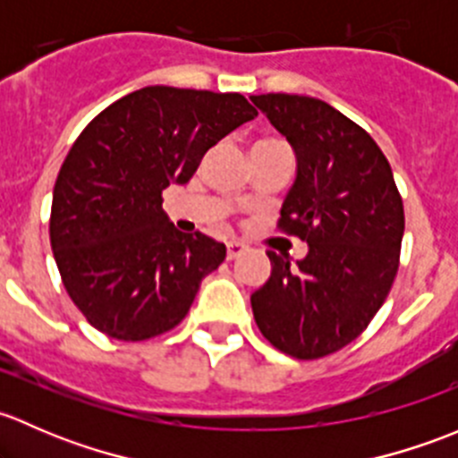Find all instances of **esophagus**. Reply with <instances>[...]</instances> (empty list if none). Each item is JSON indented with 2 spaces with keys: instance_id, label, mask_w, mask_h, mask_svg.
<instances>
[{
  "instance_id": "1",
  "label": "esophagus",
  "mask_w": 458,
  "mask_h": 458,
  "mask_svg": "<svg viewBox=\"0 0 458 458\" xmlns=\"http://www.w3.org/2000/svg\"><path fill=\"white\" fill-rule=\"evenodd\" d=\"M228 252H225V257L230 259V261H233V259H237L239 255H242V252H246L248 250V246L243 242H228Z\"/></svg>"
}]
</instances>
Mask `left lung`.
<instances>
[{
    "label": "left lung",
    "mask_w": 458,
    "mask_h": 458,
    "mask_svg": "<svg viewBox=\"0 0 458 458\" xmlns=\"http://www.w3.org/2000/svg\"><path fill=\"white\" fill-rule=\"evenodd\" d=\"M250 99L297 157L279 228L308 242L299 261L267 250L272 272L252 293V315L281 352L326 357L357 339L386 301L399 270L403 201L381 148L330 104L285 92Z\"/></svg>",
    "instance_id": "1"
}]
</instances>
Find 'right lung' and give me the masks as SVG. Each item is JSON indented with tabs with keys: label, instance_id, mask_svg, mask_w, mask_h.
<instances>
[{
	"label": "right lung",
	"instance_id": "obj_1",
	"mask_svg": "<svg viewBox=\"0 0 458 458\" xmlns=\"http://www.w3.org/2000/svg\"><path fill=\"white\" fill-rule=\"evenodd\" d=\"M257 110L239 92L146 86L84 128L53 191L50 246L72 303L104 335L143 341L191 310L225 246L174 228L161 208L216 141Z\"/></svg>",
	"mask_w": 458,
	"mask_h": 458
}]
</instances>
